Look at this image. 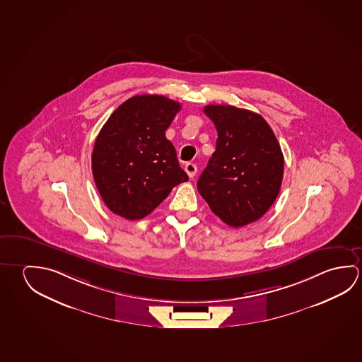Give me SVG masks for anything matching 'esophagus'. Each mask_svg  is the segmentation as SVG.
I'll return each mask as SVG.
<instances>
[{
    "instance_id": "1",
    "label": "esophagus",
    "mask_w": 362,
    "mask_h": 362,
    "mask_svg": "<svg viewBox=\"0 0 362 362\" xmlns=\"http://www.w3.org/2000/svg\"><path fill=\"white\" fill-rule=\"evenodd\" d=\"M184 169H185V172H187V174H188V177H189V178H193V177L196 175V164H193V163H187V164H185V168H184Z\"/></svg>"
}]
</instances>
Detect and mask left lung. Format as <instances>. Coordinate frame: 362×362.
I'll return each instance as SVG.
<instances>
[{"mask_svg": "<svg viewBox=\"0 0 362 362\" xmlns=\"http://www.w3.org/2000/svg\"><path fill=\"white\" fill-rule=\"evenodd\" d=\"M203 111L218 137L198 179V192L227 225H249L267 214L280 192L284 173L280 145L259 113L222 105Z\"/></svg>", "mask_w": 362, "mask_h": 362, "instance_id": "8db88e82", "label": "left lung"}]
</instances>
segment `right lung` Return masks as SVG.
I'll use <instances>...</instances> for the list:
<instances>
[{"instance_id":"right-lung-1","label":"right lung","mask_w":362,"mask_h":362,"mask_svg":"<svg viewBox=\"0 0 362 362\" xmlns=\"http://www.w3.org/2000/svg\"><path fill=\"white\" fill-rule=\"evenodd\" d=\"M180 108L164 95H135L103 124L92 153V173L113 214L130 221L144 218L175 185L188 180L165 137Z\"/></svg>"}]
</instances>
